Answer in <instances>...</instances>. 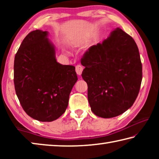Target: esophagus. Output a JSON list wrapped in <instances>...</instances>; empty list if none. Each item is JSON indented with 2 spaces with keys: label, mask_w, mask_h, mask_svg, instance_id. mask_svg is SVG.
Wrapping results in <instances>:
<instances>
[{
  "label": "esophagus",
  "mask_w": 159,
  "mask_h": 159,
  "mask_svg": "<svg viewBox=\"0 0 159 159\" xmlns=\"http://www.w3.org/2000/svg\"><path fill=\"white\" fill-rule=\"evenodd\" d=\"M83 70V67L81 65H80V64L76 66V72L78 75H79V76L80 75H81Z\"/></svg>",
  "instance_id": "obj_1"
}]
</instances>
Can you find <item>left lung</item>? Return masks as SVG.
Masks as SVG:
<instances>
[{"mask_svg":"<svg viewBox=\"0 0 159 159\" xmlns=\"http://www.w3.org/2000/svg\"><path fill=\"white\" fill-rule=\"evenodd\" d=\"M80 62L88 102L96 116L116 117L133 106L140 89L142 66L130 36L116 29L102 43L89 48Z\"/></svg>","mask_w":159,"mask_h":159,"instance_id":"obj_1","label":"left lung"}]
</instances>
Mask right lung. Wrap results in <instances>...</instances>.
Instances as JSON below:
<instances>
[{
  "instance_id": "right-lung-1",
  "label": "right lung",
  "mask_w": 159,
  "mask_h": 159,
  "mask_svg": "<svg viewBox=\"0 0 159 159\" xmlns=\"http://www.w3.org/2000/svg\"><path fill=\"white\" fill-rule=\"evenodd\" d=\"M48 31L26 36L15 57L14 84L21 107L29 116L42 122L57 119L66 111L78 78L75 66L62 65Z\"/></svg>"
}]
</instances>
